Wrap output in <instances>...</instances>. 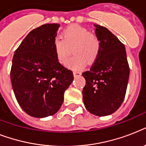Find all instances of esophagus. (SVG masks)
<instances>
[{"label": "esophagus", "mask_w": 146, "mask_h": 146, "mask_svg": "<svg viewBox=\"0 0 146 146\" xmlns=\"http://www.w3.org/2000/svg\"><path fill=\"white\" fill-rule=\"evenodd\" d=\"M73 75H74L75 77H77V76H81V73L79 72V71H74L73 72Z\"/></svg>", "instance_id": "obj_1"}]
</instances>
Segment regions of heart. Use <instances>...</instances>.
<instances>
[{
	"mask_svg": "<svg viewBox=\"0 0 146 146\" xmlns=\"http://www.w3.org/2000/svg\"><path fill=\"white\" fill-rule=\"evenodd\" d=\"M101 48L99 38L87 29L80 25L69 26L62 33V38L54 40L55 56L60 64L66 65L71 54L72 49L75 56L69 63V67L80 70L86 64L96 61Z\"/></svg>",
	"mask_w": 146,
	"mask_h": 146,
	"instance_id": "obj_1",
	"label": "heart"
}]
</instances>
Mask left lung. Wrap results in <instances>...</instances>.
<instances>
[{"label":"left lung","mask_w":146,"mask_h":146,"mask_svg":"<svg viewBox=\"0 0 146 146\" xmlns=\"http://www.w3.org/2000/svg\"><path fill=\"white\" fill-rule=\"evenodd\" d=\"M94 26L101 48L90 70L82 73V100L87 111L102 117L115 112L123 102L129 67L124 44L107 28Z\"/></svg>","instance_id":"8db88e82"}]
</instances>
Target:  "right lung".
Instances as JSON below:
<instances>
[{"mask_svg": "<svg viewBox=\"0 0 146 146\" xmlns=\"http://www.w3.org/2000/svg\"><path fill=\"white\" fill-rule=\"evenodd\" d=\"M59 24L33 29L15 50L10 79L19 106L37 118L54 115L64 102V92L73 80V72L62 66L54 50Z\"/></svg>", "mask_w": 146, "mask_h": 146, "instance_id": "add662e5", "label": "right lung"}]
</instances>
